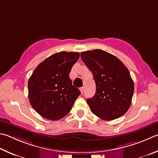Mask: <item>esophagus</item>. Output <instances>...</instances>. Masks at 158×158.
I'll use <instances>...</instances> for the list:
<instances>
[{"label": "esophagus", "mask_w": 158, "mask_h": 158, "mask_svg": "<svg viewBox=\"0 0 158 158\" xmlns=\"http://www.w3.org/2000/svg\"><path fill=\"white\" fill-rule=\"evenodd\" d=\"M84 87H81L80 88V91H81V94H83V92H84Z\"/></svg>", "instance_id": "34e87169"}]
</instances>
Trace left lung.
I'll return each mask as SVG.
<instances>
[{"label": "left lung", "mask_w": 158, "mask_h": 158, "mask_svg": "<svg viewBox=\"0 0 158 158\" xmlns=\"http://www.w3.org/2000/svg\"><path fill=\"white\" fill-rule=\"evenodd\" d=\"M81 59L92 72L96 83L94 97L87 103L94 114L111 121L128 111L134 93V82L120 60L100 49L82 52Z\"/></svg>", "instance_id": "obj_1"}]
</instances>
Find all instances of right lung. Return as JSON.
<instances>
[{
    "mask_svg": "<svg viewBox=\"0 0 158 158\" xmlns=\"http://www.w3.org/2000/svg\"><path fill=\"white\" fill-rule=\"evenodd\" d=\"M79 57L77 52H57L33 71L27 85L29 101L42 117L59 120L71 111L81 92L72 85L69 73Z\"/></svg>",
    "mask_w": 158,
    "mask_h": 158,
    "instance_id": "right-lung-1",
    "label": "right lung"
}]
</instances>
